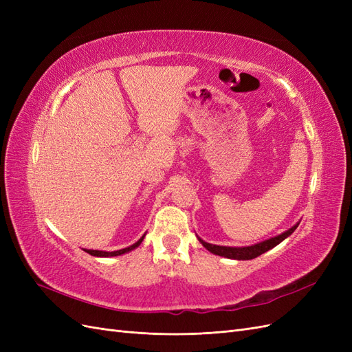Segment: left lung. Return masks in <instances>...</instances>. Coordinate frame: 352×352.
Instances as JSON below:
<instances>
[{
	"label": "left lung",
	"mask_w": 352,
	"mask_h": 352,
	"mask_svg": "<svg viewBox=\"0 0 352 352\" xmlns=\"http://www.w3.org/2000/svg\"><path fill=\"white\" fill-rule=\"evenodd\" d=\"M300 223H296L295 226H292L291 229H287L286 232L280 233V235L270 238L267 241H263L258 242L255 245H251V247H221V245H212L208 243L206 241H202L201 238L199 242L204 245V247L216 255H220V257H226V258H233V260H252L255 257H258V255L264 254L265 251H269L272 248H274L276 245H279L283 239H286L289 235H292L294 230L298 228Z\"/></svg>",
	"instance_id": "left-lung-1"
}]
</instances>
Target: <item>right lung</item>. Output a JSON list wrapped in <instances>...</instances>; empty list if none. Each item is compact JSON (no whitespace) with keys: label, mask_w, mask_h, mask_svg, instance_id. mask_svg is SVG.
Here are the masks:
<instances>
[{"label":"right lung","mask_w":352,"mask_h":352,"mask_svg":"<svg viewBox=\"0 0 352 352\" xmlns=\"http://www.w3.org/2000/svg\"><path fill=\"white\" fill-rule=\"evenodd\" d=\"M144 238H145V235H144L140 241L135 242L133 245H131V247L123 248V250H119V251H111V252H107V251H98V250H85V251H87L88 254H91V255H94V257H116V255H122V254H124V252H129V251L135 250L136 247H140L141 242L144 241Z\"/></svg>","instance_id":"right-lung-1"}]
</instances>
